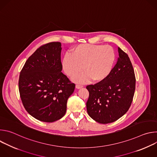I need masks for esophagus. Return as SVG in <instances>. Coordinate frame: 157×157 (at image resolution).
<instances>
[{
	"label": "esophagus",
	"mask_w": 157,
	"mask_h": 157,
	"mask_svg": "<svg viewBox=\"0 0 157 157\" xmlns=\"http://www.w3.org/2000/svg\"><path fill=\"white\" fill-rule=\"evenodd\" d=\"M82 87H83V86L80 85V84H76V88H77V89H80V88H82Z\"/></svg>",
	"instance_id": "1"
}]
</instances>
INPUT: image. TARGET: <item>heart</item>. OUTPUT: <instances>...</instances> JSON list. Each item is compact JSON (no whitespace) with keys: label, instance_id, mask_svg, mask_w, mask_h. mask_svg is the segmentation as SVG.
Instances as JSON below:
<instances>
[{"label":"heart","instance_id":"1","mask_svg":"<svg viewBox=\"0 0 157 157\" xmlns=\"http://www.w3.org/2000/svg\"><path fill=\"white\" fill-rule=\"evenodd\" d=\"M115 59L114 49L110 46L84 43L74 47L71 55L64 56L62 66L65 74L71 78L84 71L73 78L76 82H86L91 79L99 82L109 75Z\"/></svg>","mask_w":157,"mask_h":157}]
</instances>
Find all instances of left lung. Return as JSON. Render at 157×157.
Here are the masks:
<instances>
[{"instance_id":"obj_1","label":"left lung","mask_w":157,"mask_h":157,"mask_svg":"<svg viewBox=\"0 0 157 157\" xmlns=\"http://www.w3.org/2000/svg\"><path fill=\"white\" fill-rule=\"evenodd\" d=\"M117 63L104 80L86 86L87 112L100 124L115 122L128 110L135 93L136 76L127 54L118 47Z\"/></svg>"}]
</instances>
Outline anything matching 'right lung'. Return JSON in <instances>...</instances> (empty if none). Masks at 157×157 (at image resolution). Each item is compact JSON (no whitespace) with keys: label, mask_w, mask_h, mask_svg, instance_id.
I'll return each instance as SVG.
<instances>
[{"label":"right lung","mask_w":157,"mask_h":157,"mask_svg":"<svg viewBox=\"0 0 157 157\" xmlns=\"http://www.w3.org/2000/svg\"><path fill=\"white\" fill-rule=\"evenodd\" d=\"M61 44L41 46L27 60L19 76L18 89L28 113L42 122L62 118L75 84L62 72Z\"/></svg>","instance_id":"add662e5"}]
</instances>
